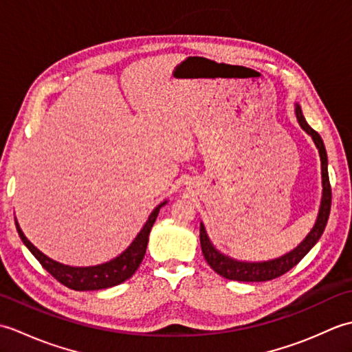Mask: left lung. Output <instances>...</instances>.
<instances>
[{"instance_id":"obj_1","label":"left lung","mask_w":352,"mask_h":352,"mask_svg":"<svg viewBox=\"0 0 352 352\" xmlns=\"http://www.w3.org/2000/svg\"><path fill=\"white\" fill-rule=\"evenodd\" d=\"M295 115L298 119V124H300L301 129L309 134V136L315 142L318 148V153L320 157V174H322V198H320V206L318 212V218L315 226L310 230V233L304 237V241L294 248L292 251L286 252L281 257H276L272 260L266 261H242L236 260L226 254L216 250V246L212 243L210 237H208L204 223L201 222L199 226V242H201V250H203L204 258L210 267L216 274L222 275L223 278L227 280H236V281H269L274 280L276 276L286 274L290 271L295 265L300 263L304 258L305 254H307L316 242L322 236L328 216H330V208H331V186H330V178H328V157H327V149L324 145L322 138L311 129V126L305 121L302 115V110L300 104H295Z\"/></svg>"}]
</instances>
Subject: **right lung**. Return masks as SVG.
<instances>
[{"instance_id": "right-lung-1", "label": "right lung", "mask_w": 352, "mask_h": 352, "mask_svg": "<svg viewBox=\"0 0 352 352\" xmlns=\"http://www.w3.org/2000/svg\"><path fill=\"white\" fill-rule=\"evenodd\" d=\"M166 203L168 201L164 199L163 203H160L154 208L151 214L148 216L145 226L142 227L138 236L134 237V241L130 243L129 248L119 254L118 257L111 258L110 261L95 266H69L58 263V261L45 256L42 251L37 250L36 246L28 241L25 234L22 233L18 221H14V223H16V230L21 241L24 242L30 252L39 260V263L43 266V269H47L58 283H62L63 286L74 290H100L113 287L116 284L124 283L138 271L139 265L145 257L149 231H151L157 216H159L160 208Z\"/></svg>"}]
</instances>
